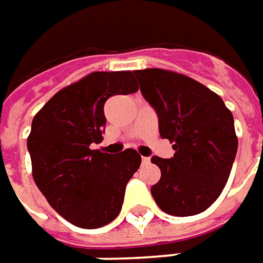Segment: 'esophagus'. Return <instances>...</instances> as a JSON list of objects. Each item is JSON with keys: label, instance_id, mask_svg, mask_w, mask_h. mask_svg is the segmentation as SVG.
Returning <instances> with one entry per match:
<instances>
[{"label": "esophagus", "instance_id": "obj_1", "mask_svg": "<svg viewBox=\"0 0 263 263\" xmlns=\"http://www.w3.org/2000/svg\"><path fill=\"white\" fill-rule=\"evenodd\" d=\"M151 158L149 157H142V164H149Z\"/></svg>", "mask_w": 263, "mask_h": 263}]
</instances>
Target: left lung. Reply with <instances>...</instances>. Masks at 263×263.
<instances>
[{"label": "left lung", "mask_w": 263, "mask_h": 263, "mask_svg": "<svg viewBox=\"0 0 263 263\" xmlns=\"http://www.w3.org/2000/svg\"><path fill=\"white\" fill-rule=\"evenodd\" d=\"M141 93L158 117L161 138L173 142L171 158L154 155L161 178L151 187L155 203L173 216H194L223 192L237 153L233 115L219 95L174 71H134Z\"/></svg>", "instance_id": "8db88e82"}]
</instances>
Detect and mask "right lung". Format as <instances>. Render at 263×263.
Masks as SVG:
<instances>
[{
    "instance_id": "obj_1",
    "label": "right lung",
    "mask_w": 263,
    "mask_h": 263,
    "mask_svg": "<svg viewBox=\"0 0 263 263\" xmlns=\"http://www.w3.org/2000/svg\"><path fill=\"white\" fill-rule=\"evenodd\" d=\"M137 90L131 71H95L57 92L34 117L27 139L34 181L50 206L78 228H102L122 209L141 157L135 149L115 155L90 145L105 132V102Z\"/></svg>"
}]
</instances>
